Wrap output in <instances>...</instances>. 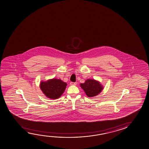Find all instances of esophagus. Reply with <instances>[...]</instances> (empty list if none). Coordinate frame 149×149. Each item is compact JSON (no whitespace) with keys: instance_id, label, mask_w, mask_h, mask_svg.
Returning <instances> with one entry per match:
<instances>
[{"instance_id":"esophagus-1","label":"esophagus","mask_w":149,"mask_h":149,"mask_svg":"<svg viewBox=\"0 0 149 149\" xmlns=\"http://www.w3.org/2000/svg\"><path fill=\"white\" fill-rule=\"evenodd\" d=\"M77 84V83H73V82H71L70 83V85L71 86H75Z\"/></svg>"}]
</instances>
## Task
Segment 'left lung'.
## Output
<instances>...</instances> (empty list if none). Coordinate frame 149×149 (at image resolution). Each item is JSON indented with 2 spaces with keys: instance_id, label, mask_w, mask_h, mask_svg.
Masks as SVG:
<instances>
[{
  "instance_id": "left-lung-1",
  "label": "left lung",
  "mask_w": 149,
  "mask_h": 149,
  "mask_svg": "<svg viewBox=\"0 0 149 149\" xmlns=\"http://www.w3.org/2000/svg\"><path fill=\"white\" fill-rule=\"evenodd\" d=\"M80 87L89 97L97 95L104 89L103 85L98 80L88 79L83 84H80Z\"/></svg>"
}]
</instances>
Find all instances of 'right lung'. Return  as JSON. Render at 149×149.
Segmentation results:
<instances>
[{"instance_id": "add662e5", "label": "right lung", "mask_w": 149, "mask_h": 149, "mask_svg": "<svg viewBox=\"0 0 149 149\" xmlns=\"http://www.w3.org/2000/svg\"><path fill=\"white\" fill-rule=\"evenodd\" d=\"M67 84L60 79L53 78L47 81H41L40 88L43 94L49 99L59 98L64 93Z\"/></svg>"}]
</instances>
